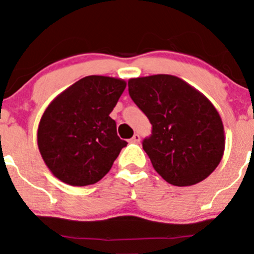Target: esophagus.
Returning <instances> with one entry per match:
<instances>
[{
    "label": "esophagus",
    "mask_w": 254,
    "mask_h": 254,
    "mask_svg": "<svg viewBox=\"0 0 254 254\" xmlns=\"http://www.w3.org/2000/svg\"><path fill=\"white\" fill-rule=\"evenodd\" d=\"M130 142L131 143H139L140 142V135L139 134H135L134 136L130 139Z\"/></svg>",
    "instance_id": "obj_1"
}]
</instances>
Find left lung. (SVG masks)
I'll return each instance as SVG.
<instances>
[{
  "instance_id": "8db88e82",
  "label": "left lung",
  "mask_w": 254,
  "mask_h": 254,
  "mask_svg": "<svg viewBox=\"0 0 254 254\" xmlns=\"http://www.w3.org/2000/svg\"><path fill=\"white\" fill-rule=\"evenodd\" d=\"M127 86L152 124L142 148L156 172L177 187L193 186L211 175L225 150L224 125L211 102L172 75L130 78Z\"/></svg>"
}]
</instances>
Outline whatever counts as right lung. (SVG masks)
Here are the masks:
<instances>
[{
	"instance_id": "1",
	"label": "right lung",
	"mask_w": 254,
	"mask_h": 254,
	"mask_svg": "<svg viewBox=\"0 0 254 254\" xmlns=\"http://www.w3.org/2000/svg\"><path fill=\"white\" fill-rule=\"evenodd\" d=\"M125 87L124 79L87 76L49 104L38 127V147L56 178L84 187L109 172L127 145L109 117Z\"/></svg>"
}]
</instances>
